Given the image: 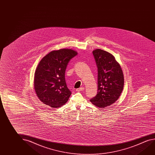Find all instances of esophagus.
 I'll use <instances>...</instances> for the list:
<instances>
[{
  "instance_id": "obj_1",
  "label": "esophagus",
  "mask_w": 155,
  "mask_h": 155,
  "mask_svg": "<svg viewBox=\"0 0 155 155\" xmlns=\"http://www.w3.org/2000/svg\"><path fill=\"white\" fill-rule=\"evenodd\" d=\"M83 90H84V87H80L79 89H77L76 91H83Z\"/></svg>"
}]
</instances>
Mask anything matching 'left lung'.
Instances as JSON below:
<instances>
[{
    "mask_svg": "<svg viewBox=\"0 0 155 155\" xmlns=\"http://www.w3.org/2000/svg\"><path fill=\"white\" fill-rule=\"evenodd\" d=\"M92 53L98 68V91L90 101L96 107L104 108L119 98L124 87V76L119 64L111 53L99 48Z\"/></svg>",
    "mask_w": 155,
    "mask_h": 155,
    "instance_id": "8db88e82",
    "label": "left lung"
}]
</instances>
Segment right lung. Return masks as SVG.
<instances>
[{
  "instance_id": "right-lung-1",
  "label": "right lung",
  "mask_w": 155,
  "mask_h": 155,
  "mask_svg": "<svg viewBox=\"0 0 155 155\" xmlns=\"http://www.w3.org/2000/svg\"><path fill=\"white\" fill-rule=\"evenodd\" d=\"M77 52L70 48L51 51L41 59L35 74L34 87L44 104L57 108L68 102L71 92L66 85V67Z\"/></svg>"
}]
</instances>
